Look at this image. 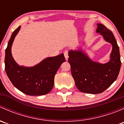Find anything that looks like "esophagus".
Returning a JSON list of instances; mask_svg holds the SVG:
<instances>
[{
    "mask_svg": "<svg viewBox=\"0 0 124 124\" xmlns=\"http://www.w3.org/2000/svg\"><path fill=\"white\" fill-rule=\"evenodd\" d=\"M64 56H65V59L67 60H68V57H69V56H68V50H65L64 52Z\"/></svg>",
    "mask_w": 124,
    "mask_h": 124,
    "instance_id": "1",
    "label": "esophagus"
}]
</instances>
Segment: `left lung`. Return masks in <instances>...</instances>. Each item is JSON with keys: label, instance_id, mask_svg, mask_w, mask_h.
Here are the masks:
<instances>
[{"label": "left lung", "instance_id": "obj_1", "mask_svg": "<svg viewBox=\"0 0 124 124\" xmlns=\"http://www.w3.org/2000/svg\"><path fill=\"white\" fill-rule=\"evenodd\" d=\"M97 25V33L113 46L109 62L104 64L93 62L82 50H71L68 53V62L76 87L81 92L92 94L107 89L117 78L121 65L119 48L113 33L102 24Z\"/></svg>", "mask_w": 124, "mask_h": 124}]
</instances>
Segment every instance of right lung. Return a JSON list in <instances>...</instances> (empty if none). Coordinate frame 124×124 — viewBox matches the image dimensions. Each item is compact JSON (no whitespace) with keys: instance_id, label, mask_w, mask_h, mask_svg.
Here are the masks:
<instances>
[{"instance_id":"right-lung-1","label":"right lung","mask_w":124,"mask_h":124,"mask_svg":"<svg viewBox=\"0 0 124 124\" xmlns=\"http://www.w3.org/2000/svg\"><path fill=\"white\" fill-rule=\"evenodd\" d=\"M20 26L12 33L5 50L7 74L17 89L28 95H43L49 93L54 85V78L60 66L65 61L63 53L45 59L33 67H20L11 54V46Z\"/></svg>"}]
</instances>
